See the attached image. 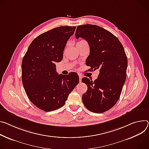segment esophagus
Listing matches in <instances>:
<instances>
[{
	"label": "esophagus",
	"instance_id": "1",
	"mask_svg": "<svg viewBox=\"0 0 149 149\" xmlns=\"http://www.w3.org/2000/svg\"><path fill=\"white\" fill-rule=\"evenodd\" d=\"M81 79H82V76L79 74V80L80 82H81Z\"/></svg>",
	"mask_w": 149,
	"mask_h": 149
}]
</instances>
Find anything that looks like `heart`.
I'll list each match as a JSON object with an SVG mask.
<instances>
[{"instance_id": "heart-1", "label": "heart", "mask_w": 149, "mask_h": 149, "mask_svg": "<svg viewBox=\"0 0 149 149\" xmlns=\"http://www.w3.org/2000/svg\"><path fill=\"white\" fill-rule=\"evenodd\" d=\"M81 41H84V40H81V41H79V42H81Z\"/></svg>"}]
</instances>
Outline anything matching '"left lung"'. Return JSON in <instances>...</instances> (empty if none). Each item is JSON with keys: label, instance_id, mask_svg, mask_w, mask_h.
Listing matches in <instances>:
<instances>
[{"label": "left lung", "instance_id": "8db88e82", "mask_svg": "<svg viewBox=\"0 0 149 149\" xmlns=\"http://www.w3.org/2000/svg\"><path fill=\"white\" fill-rule=\"evenodd\" d=\"M75 37L85 39L89 45L90 55L86 61L89 70L99 71L94 81L82 79L88 88L82 96L83 104L91 112L103 113L116 103L125 81L128 59L124 47L113 34L96 25L78 26Z\"/></svg>", "mask_w": 149, "mask_h": 149}]
</instances>
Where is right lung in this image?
Listing matches in <instances>:
<instances>
[{
    "label": "right lung",
    "instance_id": "right-lung-1",
    "mask_svg": "<svg viewBox=\"0 0 149 149\" xmlns=\"http://www.w3.org/2000/svg\"><path fill=\"white\" fill-rule=\"evenodd\" d=\"M75 29L62 26L39 35L22 59V81L25 93L36 107L45 112L63 106L79 83L75 72L59 75L55 64L62 61L67 41Z\"/></svg>",
    "mask_w": 149,
    "mask_h": 149
}]
</instances>
